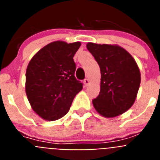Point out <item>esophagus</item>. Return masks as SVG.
<instances>
[{
	"instance_id": "esophagus-1",
	"label": "esophagus",
	"mask_w": 160,
	"mask_h": 160,
	"mask_svg": "<svg viewBox=\"0 0 160 160\" xmlns=\"http://www.w3.org/2000/svg\"><path fill=\"white\" fill-rule=\"evenodd\" d=\"M83 83H84L85 87H87L89 84H90V80L88 78H86L84 79V81H83Z\"/></svg>"
}]
</instances>
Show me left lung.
<instances>
[{
	"instance_id": "left-lung-1",
	"label": "left lung",
	"mask_w": 160,
	"mask_h": 160,
	"mask_svg": "<svg viewBox=\"0 0 160 160\" xmlns=\"http://www.w3.org/2000/svg\"><path fill=\"white\" fill-rule=\"evenodd\" d=\"M87 48L101 71L100 93L92 101L96 111L105 118L123 114L134 104L140 86V71L136 62L117 45L89 42Z\"/></svg>"
}]
</instances>
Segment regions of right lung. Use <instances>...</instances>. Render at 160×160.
<instances>
[{
	"mask_svg": "<svg viewBox=\"0 0 160 160\" xmlns=\"http://www.w3.org/2000/svg\"><path fill=\"white\" fill-rule=\"evenodd\" d=\"M81 42L56 41L41 49L29 61L25 73V93L32 109L47 121L67 114L82 83L75 78L73 56Z\"/></svg>",
	"mask_w": 160,
	"mask_h": 160,
	"instance_id": "1",
	"label": "right lung"
}]
</instances>
